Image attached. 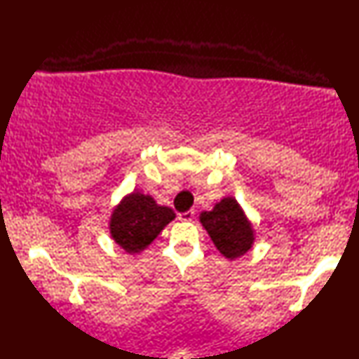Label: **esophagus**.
Segmentation results:
<instances>
[{
	"label": "esophagus",
	"mask_w": 359,
	"mask_h": 359,
	"mask_svg": "<svg viewBox=\"0 0 359 359\" xmlns=\"http://www.w3.org/2000/svg\"><path fill=\"white\" fill-rule=\"evenodd\" d=\"M179 219L184 220V222H191V220L194 219V211L189 210V211H187V212H180Z\"/></svg>",
	"instance_id": "esophagus-1"
}]
</instances>
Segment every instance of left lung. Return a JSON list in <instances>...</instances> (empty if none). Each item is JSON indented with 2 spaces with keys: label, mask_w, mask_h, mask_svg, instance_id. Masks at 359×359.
Wrapping results in <instances>:
<instances>
[{
  "label": "left lung",
  "mask_w": 359,
  "mask_h": 359,
  "mask_svg": "<svg viewBox=\"0 0 359 359\" xmlns=\"http://www.w3.org/2000/svg\"><path fill=\"white\" fill-rule=\"evenodd\" d=\"M199 220L219 253L230 261L248 253L255 245L253 224L231 196L220 199L211 211H202Z\"/></svg>",
  "instance_id": "left-lung-1"
}]
</instances>
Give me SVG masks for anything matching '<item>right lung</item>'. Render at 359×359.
<instances>
[{"label":"right lung","mask_w":359,"mask_h":359,"mask_svg":"<svg viewBox=\"0 0 359 359\" xmlns=\"http://www.w3.org/2000/svg\"><path fill=\"white\" fill-rule=\"evenodd\" d=\"M174 219L175 212L170 207L158 205L152 196L134 189L114 207L109 233L120 248L135 255L147 250Z\"/></svg>","instance_id":"obj_1"}]
</instances>
